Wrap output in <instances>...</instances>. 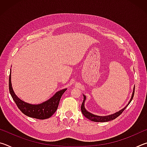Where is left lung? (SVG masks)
I'll list each match as a JSON object with an SVG mask.
<instances>
[{"label":"left lung","mask_w":147,"mask_h":147,"mask_svg":"<svg viewBox=\"0 0 147 147\" xmlns=\"http://www.w3.org/2000/svg\"><path fill=\"white\" fill-rule=\"evenodd\" d=\"M134 91H135V86H134V88L133 93H132V94H131V98H130V101H129V102L128 103L127 105L124 107V108L121 109V110H119V111H117V112H116L115 113L111 114V115H106V116H99V115H94V114L89 112L88 110H86V109L85 108V106H84V104H85L86 99V96L84 95V94H83L84 100H83V102H82V106H81L82 113L83 115L85 116L86 118H88L89 120H90L91 121H94V122H108V121H112V120H113V119H116L117 117L120 115L123 112V111L124 110V109H126V107H127L129 105V104L131 102V101L132 100L133 97H134Z\"/></svg>","instance_id":"obj_1"}]
</instances>
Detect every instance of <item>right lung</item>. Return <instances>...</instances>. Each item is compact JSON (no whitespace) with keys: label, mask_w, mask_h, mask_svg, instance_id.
<instances>
[{"label":"right lung","mask_w":147,"mask_h":147,"mask_svg":"<svg viewBox=\"0 0 147 147\" xmlns=\"http://www.w3.org/2000/svg\"><path fill=\"white\" fill-rule=\"evenodd\" d=\"M9 90L11 97L13 98L17 107L24 115L32 118L46 119L51 117L56 112L62 94L67 90V88L63 89L56 92L51 98L41 104H30L21 100L14 93L11 85L10 71V74H9Z\"/></svg>","instance_id":"right-lung-1"}]
</instances>
